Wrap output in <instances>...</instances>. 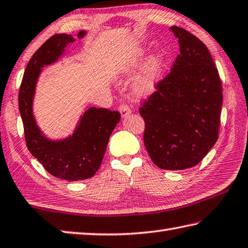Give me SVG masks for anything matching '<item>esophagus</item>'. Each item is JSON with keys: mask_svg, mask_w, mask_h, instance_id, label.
Wrapping results in <instances>:
<instances>
[{"mask_svg": "<svg viewBox=\"0 0 248 248\" xmlns=\"http://www.w3.org/2000/svg\"><path fill=\"white\" fill-rule=\"evenodd\" d=\"M119 110H120V114L123 117H127L128 115L131 114V109L129 108L128 105H120Z\"/></svg>", "mask_w": 248, "mask_h": 248, "instance_id": "esophagus-1", "label": "esophagus"}]
</instances>
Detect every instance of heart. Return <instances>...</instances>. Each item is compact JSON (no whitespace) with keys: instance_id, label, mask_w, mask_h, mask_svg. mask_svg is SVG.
<instances>
[{"instance_id":"1","label":"heart","mask_w":248,"mask_h":248,"mask_svg":"<svg viewBox=\"0 0 248 248\" xmlns=\"http://www.w3.org/2000/svg\"><path fill=\"white\" fill-rule=\"evenodd\" d=\"M140 54L125 57L118 65L123 73H129L139 65ZM165 66V56L161 52H155L148 57L143 68L133 83V92L138 96H148L154 93L158 85Z\"/></svg>"}]
</instances>
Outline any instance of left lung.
<instances>
[{
	"instance_id": "1",
	"label": "left lung",
	"mask_w": 248,
	"mask_h": 248,
	"mask_svg": "<svg viewBox=\"0 0 248 248\" xmlns=\"http://www.w3.org/2000/svg\"><path fill=\"white\" fill-rule=\"evenodd\" d=\"M180 54L156 91L140 108L144 144L157 167L183 170L196 166L218 140L222 87L208 48L180 27Z\"/></svg>"
}]
</instances>
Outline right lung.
<instances>
[{
  "instance_id": "add662e5",
  "label": "right lung",
  "mask_w": 248,
  "mask_h": 248,
  "mask_svg": "<svg viewBox=\"0 0 248 248\" xmlns=\"http://www.w3.org/2000/svg\"><path fill=\"white\" fill-rule=\"evenodd\" d=\"M87 31L77 34L82 39ZM75 42L71 34H54L31 57L22 78L18 104L24 124L26 144L31 154L47 172L65 181H78L93 177L100 169L111 132L120 120V112L90 107L80 117L73 136L47 139L38 127L32 105L35 87L42 68L62 56L67 44Z\"/></svg>"
}]
</instances>
